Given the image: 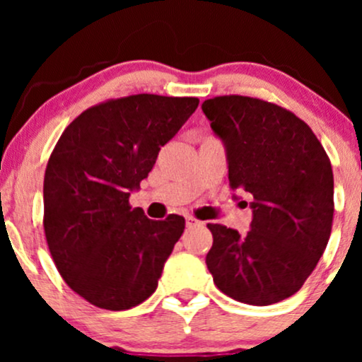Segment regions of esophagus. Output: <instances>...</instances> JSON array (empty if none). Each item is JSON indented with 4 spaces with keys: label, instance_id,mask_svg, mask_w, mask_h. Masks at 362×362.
Wrapping results in <instances>:
<instances>
[{
    "label": "esophagus",
    "instance_id": "1",
    "mask_svg": "<svg viewBox=\"0 0 362 362\" xmlns=\"http://www.w3.org/2000/svg\"><path fill=\"white\" fill-rule=\"evenodd\" d=\"M201 221H197V219L192 218V216H187V228H192V226H199Z\"/></svg>",
    "mask_w": 362,
    "mask_h": 362
}]
</instances>
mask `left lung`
I'll list each match as a JSON object with an SVG mask.
<instances>
[{"instance_id":"8db88e82","label":"left lung","mask_w":362,"mask_h":362,"mask_svg":"<svg viewBox=\"0 0 362 362\" xmlns=\"http://www.w3.org/2000/svg\"><path fill=\"white\" fill-rule=\"evenodd\" d=\"M223 139L233 190L252 194L250 230L209 223L214 284L247 305L293 296L317 267L334 221V173L305 120L272 102L224 95L202 103Z\"/></svg>"}]
</instances>
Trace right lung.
Segmentation results:
<instances>
[{"label":"right lung","instance_id":"add662e5","mask_svg":"<svg viewBox=\"0 0 362 362\" xmlns=\"http://www.w3.org/2000/svg\"><path fill=\"white\" fill-rule=\"evenodd\" d=\"M197 105L195 97L110 98L81 112L54 146L44 175L45 240L62 279L91 305L129 310L156 291L185 219L153 221L129 195Z\"/></svg>","mask_w":362,"mask_h":362}]
</instances>
